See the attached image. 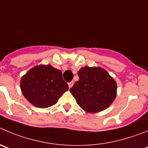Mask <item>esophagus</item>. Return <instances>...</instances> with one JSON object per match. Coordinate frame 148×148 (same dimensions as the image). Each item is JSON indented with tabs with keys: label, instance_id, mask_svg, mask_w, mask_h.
<instances>
[{
	"label": "esophagus",
	"instance_id": "1",
	"mask_svg": "<svg viewBox=\"0 0 148 148\" xmlns=\"http://www.w3.org/2000/svg\"><path fill=\"white\" fill-rule=\"evenodd\" d=\"M73 86V82H70V83H69L68 84V86H69V88H71L72 86Z\"/></svg>",
	"mask_w": 148,
	"mask_h": 148
}]
</instances>
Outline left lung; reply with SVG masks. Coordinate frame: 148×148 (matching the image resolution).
Returning <instances> with one entry per match:
<instances>
[{
	"label": "left lung",
	"instance_id": "left-lung-1",
	"mask_svg": "<svg viewBox=\"0 0 148 148\" xmlns=\"http://www.w3.org/2000/svg\"><path fill=\"white\" fill-rule=\"evenodd\" d=\"M78 75L79 80L70 91L84 110L95 113L110 106L117 95V84L105 69L85 66Z\"/></svg>",
	"mask_w": 148,
	"mask_h": 148
}]
</instances>
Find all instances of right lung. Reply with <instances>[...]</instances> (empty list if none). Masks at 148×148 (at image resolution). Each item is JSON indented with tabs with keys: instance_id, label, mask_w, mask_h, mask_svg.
<instances>
[{
	"instance_id": "add662e5",
	"label": "right lung",
	"mask_w": 148,
	"mask_h": 148,
	"mask_svg": "<svg viewBox=\"0 0 148 148\" xmlns=\"http://www.w3.org/2000/svg\"><path fill=\"white\" fill-rule=\"evenodd\" d=\"M20 88L25 99L32 105L47 108L55 105L69 87L63 80L61 70L51 64H39L22 77Z\"/></svg>"
}]
</instances>
